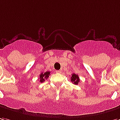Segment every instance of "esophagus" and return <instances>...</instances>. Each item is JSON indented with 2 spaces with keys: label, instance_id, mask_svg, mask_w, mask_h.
<instances>
[{
  "label": "esophagus",
  "instance_id": "esophagus-1",
  "mask_svg": "<svg viewBox=\"0 0 120 120\" xmlns=\"http://www.w3.org/2000/svg\"><path fill=\"white\" fill-rule=\"evenodd\" d=\"M56 73H61V70H58V71H56Z\"/></svg>",
  "mask_w": 120,
  "mask_h": 120
}]
</instances>
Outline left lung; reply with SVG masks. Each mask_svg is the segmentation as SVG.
Wrapping results in <instances>:
<instances>
[{"instance_id":"obj_1","label":"left lung","mask_w":120,"mask_h":120,"mask_svg":"<svg viewBox=\"0 0 120 120\" xmlns=\"http://www.w3.org/2000/svg\"><path fill=\"white\" fill-rule=\"evenodd\" d=\"M71 81L75 84H78L79 82H80L79 77L78 76V75L75 74V73H73L72 76L71 77Z\"/></svg>"}]
</instances>
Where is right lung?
I'll list each match as a JSON object with an SVG mask.
<instances>
[{
    "instance_id": "right-lung-1",
    "label": "right lung",
    "mask_w": 120,
    "mask_h": 120,
    "mask_svg": "<svg viewBox=\"0 0 120 120\" xmlns=\"http://www.w3.org/2000/svg\"><path fill=\"white\" fill-rule=\"evenodd\" d=\"M49 75H50V71H46L45 73H41L40 75V78H39L40 82H44L45 80L47 79L49 77Z\"/></svg>"
}]
</instances>
